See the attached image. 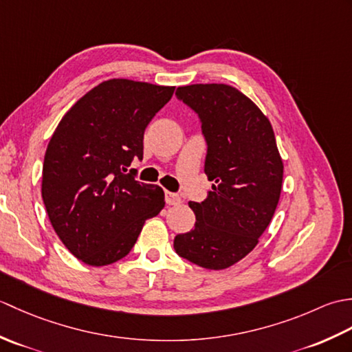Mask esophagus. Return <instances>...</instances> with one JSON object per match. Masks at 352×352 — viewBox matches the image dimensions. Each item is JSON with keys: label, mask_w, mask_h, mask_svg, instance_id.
I'll use <instances>...</instances> for the list:
<instances>
[{"label": "esophagus", "mask_w": 352, "mask_h": 352, "mask_svg": "<svg viewBox=\"0 0 352 352\" xmlns=\"http://www.w3.org/2000/svg\"><path fill=\"white\" fill-rule=\"evenodd\" d=\"M164 197H166V204H169V206H178V204H182V197L178 195V193L166 192V193H164Z\"/></svg>", "instance_id": "esophagus-1"}]
</instances>
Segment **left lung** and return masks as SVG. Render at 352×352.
I'll return each mask as SVG.
<instances>
[{"instance_id": "1", "label": "left lung", "mask_w": 352, "mask_h": 352, "mask_svg": "<svg viewBox=\"0 0 352 352\" xmlns=\"http://www.w3.org/2000/svg\"><path fill=\"white\" fill-rule=\"evenodd\" d=\"M177 98L199 118L213 182L203 203H189L195 228L177 234L178 256L201 267L226 269L258 243L278 204L283 160L272 125L248 96L228 85H190Z\"/></svg>"}]
</instances>
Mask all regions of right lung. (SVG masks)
<instances>
[{"label": "right lung", "instance_id": "add662e5", "mask_svg": "<svg viewBox=\"0 0 352 352\" xmlns=\"http://www.w3.org/2000/svg\"><path fill=\"white\" fill-rule=\"evenodd\" d=\"M175 87L113 78L94 87L66 113L43 159L42 199L58 239L89 266L121 260L164 192L125 174L144 157V133Z\"/></svg>", "mask_w": 352, "mask_h": 352}]
</instances>
